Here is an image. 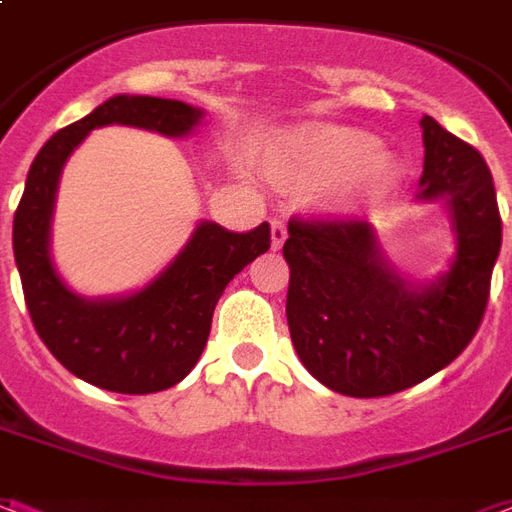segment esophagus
<instances>
[{
	"instance_id": "34e87169",
	"label": "esophagus",
	"mask_w": 512,
	"mask_h": 512,
	"mask_svg": "<svg viewBox=\"0 0 512 512\" xmlns=\"http://www.w3.org/2000/svg\"><path fill=\"white\" fill-rule=\"evenodd\" d=\"M285 241H287V225L282 222V219H274V222H271V246H274V249H282Z\"/></svg>"
}]
</instances>
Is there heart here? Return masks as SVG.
<instances>
[{
	"label": "heart",
	"instance_id": "heart-1",
	"mask_svg": "<svg viewBox=\"0 0 512 512\" xmlns=\"http://www.w3.org/2000/svg\"><path fill=\"white\" fill-rule=\"evenodd\" d=\"M382 143L342 124H306L274 143L263 157L266 173L282 189L306 192L331 184L344 206L380 200L399 184L401 170L380 157Z\"/></svg>",
	"mask_w": 512,
	"mask_h": 512
}]
</instances>
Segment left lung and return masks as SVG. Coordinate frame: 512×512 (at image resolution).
Wrapping results in <instances>:
<instances>
[{
  "label": "left lung",
  "instance_id": "8db88e82",
  "mask_svg": "<svg viewBox=\"0 0 512 512\" xmlns=\"http://www.w3.org/2000/svg\"><path fill=\"white\" fill-rule=\"evenodd\" d=\"M423 127L420 200L445 198L456 255L437 282L412 287L382 257L363 219H290L287 325L312 377L344 396L407 391L464 352L478 333L502 246L497 192L475 146Z\"/></svg>",
  "mask_w": 512,
  "mask_h": 512
}]
</instances>
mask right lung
Returning a JSON list of instances; mask_svg holds the SVG:
<instances>
[{
  "mask_svg": "<svg viewBox=\"0 0 512 512\" xmlns=\"http://www.w3.org/2000/svg\"><path fill=\"white\" fill-rule=\"evenodd\" d=\"M203 119L200 108L162 97L116 94L64 127L34 157L15 208L13 252L29 317L67 372L113 393H157L192 372L208 342L227 282L271 246L268 222L233 233L200 222L176 260L127 298L89 301L67 290L48 252L59 176L67 157L97 127L127 124L181 138Z\"/></svg>",
  "mask_w": 512,
  "mask_h": 512,
  "instance_id": "right-lung-1",
  "label": "right lung"
}]
</instances>
